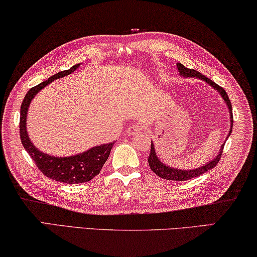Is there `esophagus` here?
<instances>
[{"label":"esophagus","mask_w":257,"mask_h":257,"mask_svg":"<svg viewBox=\"0 0 257 257\" xmlns=\"http://www.w3.org/2000/svg\"><path fill=\"white\" fill-rule=\"evenodd\" d=\"M142 132H143V125H142L141 123L129 125L128 129H127V134L129 136H136Z\"/></svg>","instance_id":"1"}]
</instances>
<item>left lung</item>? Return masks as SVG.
<instances>
[{
    "label": "left lung",
    "mask_w": 257,
    "mask_h": 257,
    "mask_svg": "<svg viewBox=\"0 0 257 257\" xmlns=\"http://www.w3.org/2000/svg\"><path fill=\"white\" fill-rule=\"evenodd\" d=\"M177 70L180 72V75L181 76H186V77H197V79H200L202 81H205V82L208 83L209 85H211L215 90H217L219 92V95L222 96L223 100L225 101L227 108H229V113H230V117H231V127L233 125V116H232V105H231V101L229 99V96H227V93L225 92V90L222 87H219L218 84H216L214 82V81L209 80L208 77L205 76L201 73L197 72L195 70H190V68L185 67L184 65L181 64V63H177ZM232 133V128H230V132H229V137ZM226 137V138H227ZM226 142V141H225ZM224 144L219 148V152L217 153L216 158H214L213 160L209 161L208 164L202 166V167H199V168H195V169H191V170H185V169H177V168H174V167H170V166H166L164 162L160 160V158H158V154L156 153V149H154V144L153 142L151 143V151H150V156H149V166L151 170H152L153 173H156L159 177L164 178V180H169V181H187V180H191V178H194V177H198L200 176V175L205 174L208 172L209 169L214 168L215 166L218 164L219 159H221V156L223 153V148H224Z\"/></svg>",
    "instance_id": "left-lung-1"
}]
</instances>
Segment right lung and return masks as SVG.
<instances>
[{
  "mask_svg": "<svg viewBox=\"0 0 257 257\" xmlns=\"http://www.w3.org/2000/svg\"><path fill=\"white\" fill-rule=\"evenodd\" d=\"M80 64H76L72 66L70 70L57 73V74L49 77L48 80L43 81L40 84L31 88L27 91L25 98L22 103L20 107V140L24 149L27 151L30 157L33 159L34 162L38 166V168L47 177L51 180L66 183V184H79V183H85L92 180L97 176L101 170V167L106 162L107 158L111 153V150L114 145L113 143L103 144L95 146L82 153L75 154L70 157H52L48 154L41 152L35 148L32 143L27 134L26 121H27V112L32 99L34 98L36 93L42 90L44 87H47L49 83H51L54 80L60 79L77 70Z\"/></svg>",
  "mask_w": 257,
  "mask_h": 257,
  "instance_id": "right-lung-1",
  "label": "right lung"
}]
</instances>
